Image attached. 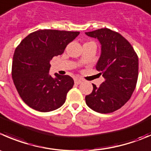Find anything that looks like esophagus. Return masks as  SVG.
<instances>
[{
	"label": "esophagus",
	"mask_w": 151,
	"mask_h": 151,
	"mask_svg": "<svg viewBox=\"0 0 151 151\" xmlns=\"http://www.w3.org/2000/svg\"><path fill=\"white\" fill-rule=\"evenodd\" d=\"M83 80H81V79H80V78H75V79H74V83H75V84H77V85L80 84V83H83Z\"/></svg>",
	"instance_id": "34e87169"
}]
</instances>
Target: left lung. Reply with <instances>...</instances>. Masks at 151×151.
<instances>
[{"label": "left lung", "mask_w": 151, "mask_h": 151, "mask_svg": "<svg viewBox=\"0 0 151 151\" xmlns=\"http://www.w3.org/2000/svg\"><path fill=\"white\" fill-rule=\"evenodd\" d=\"M99 40L101 55L96 68L105 81L86 96L92 110L101 114L114 112L130 99L138 79L139 60L129 42L120 34L107 28L86 32ZM100 73V74H101Z\"/></svg>", "instance_id": "8db88e82"}]
</instances>
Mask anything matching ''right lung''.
<instances>
[{
    "label": "right lung",
    "mask_w": 151,
    "mask_h": 151,
    "mask_svg": "<svg viewBox=\"0 0 151 151\" xmlns=\"http://www.w3.org/2000/svg\"><path fill=\"white\" fill-rule=\"evenodd\" d=\"M79 32L42 29L29 34L16 48L12 76L23 102L30 108L49 112L62 106L74 86L68 75H49L51 60L62 55Z\"/></svg>",
    "instance_id": "right-lung-1"
}]
</instances>
